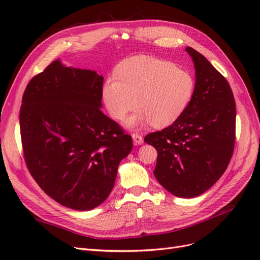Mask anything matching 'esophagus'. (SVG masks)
Wrapping results in <instances>:
<instances>
[{"label":"esophagus","instance_id":"esophagus-1","mask_svg":"<svg viewBox=\"0 0 260 260\" xmlns=\"http://www.w3.org/2000/svg\"><path fill=\"white\" fill-rule=\"evenodd\" d=\"M132 137H133V140H134L135 144H142L143 143V138H142L141 135H139V134H133Z\"/></svg>","mask_w":260,"mask_h":260}]
</instances>
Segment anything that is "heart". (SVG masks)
Returning a JSON list of instances; mask_svg holds the SVG:
<instances>
[{"instance_id": "heart-1", "label": "heart", "mask_w": 260, "mask_h": 260, "mask_svg": "<svg viewBox=\"0 0 260 260\" xmlns=\"http://www.w3.org/2000/svg\"><path fill=\"white\" fill-rule=\"evenodd\" d=\"M102 86V101L117 121L139 109L128 120L129 127L152 124L156 128L172 125L187 109L195 92V79L173 62L154 57H134L116 68Z\"/></svg>"}]
</instances>
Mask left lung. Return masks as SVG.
Instances as JSON below:
<instances>
[{"label": "left lung", "mask_w": 260, "mask_h": 260, "mask_svg": "<svg viewBox=\"0 0 260 260\" xmlns=\"http://www.w3.org/2000/svg\"><path fill=\"white\" fill-rule=\"evenodd\" d=\"M186 51L196 70L194 97L185 113L144 142L157 149L154 175L177 197L208 190L225 172L234 152L236 104L226 79L192 47Z\"/></svg>", "instance_id": "left-lung-1"}]
</instances>
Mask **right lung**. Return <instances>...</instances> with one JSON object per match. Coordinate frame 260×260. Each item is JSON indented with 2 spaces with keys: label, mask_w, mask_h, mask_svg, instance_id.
Returning a JSON list of instances; mask_svg holds the SVG:
<instances>
[{
  "label": "right lung",
  "mask_w": 260,
  "mask_h": 260,
  "mask_svg": "<svg viewBox=\"0 0 260 260\" xmlns=\"http://www.w3.org/2000/svg\"><path fill=\"white\" fill-rule=\"evenodd\" d=\"M103 77L51 62L27 84L20 109L26 167L62 206L88 211L111 194L131 135L100 109Z\"/></svg>",
  "instance_id": "1"
}]
</instances>
